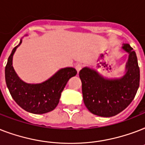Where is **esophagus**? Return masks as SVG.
Wrapping results in <instances>:
<instances>
[{"label":"esophagus","instance_id":"esophagus-1","mask_svg":"<svg viewBox=\"0 0 145 145\" xmlns=\"http://www.w3.org/2000/svg\"><path fill=\"white\" fill-rule=\"evenodd\" d=\"M75 68H76V70H77V73H78L81 70L82 65H80V64H77V65L75 66Z\"/></svg>","mask_w":145,"mask_h":145}]
</instances>
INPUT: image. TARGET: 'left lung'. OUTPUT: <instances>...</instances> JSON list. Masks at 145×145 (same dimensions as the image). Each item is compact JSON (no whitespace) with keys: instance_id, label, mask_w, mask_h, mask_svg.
Instances as JSON below:
<instances>
[{"instance_id":"obj_1","label":"left lung","mask_w":145,"mask_h":145,"mask_svg":"<svg viewBox=\"0 0 145 145\" xmlns=\"http://www.w3.org/2000/svg\"><path fill=\"white\" fill-rule=\"evenodd\" d=\"M122 49L129 54L125 73L120 77H104L93 68L85 67L79 73L85 105L93 114L110 117L126 109L139 87L140 70L135 52L129 44Z\"/></svg>"}]
</instances>
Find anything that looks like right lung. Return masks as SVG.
Returning a JSON list of instances; mask_svg holds the SVG:
<instances>
[{
    "mask_svg": "<svg viewBox=\"0 0 145 145\" xmlns=\"http://www.w3.org/2000/svg\"><path fill=\"white\" fill-rule=\"evenodd\" d=\"M22 42L21 39L8 58L5 68L7 88L14 101L25 110L35 114L48 113L56 108L65 86L71 77L77 74V71L70 67L61 68L49 79L40 84L23 81L12 66L13 55Z\"/></svg>",
    "mask_w": 145,
    "mask_h": 145,
    "instance_id": "add662e5",
    "label": "right lung"
}]
</instances>
